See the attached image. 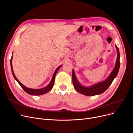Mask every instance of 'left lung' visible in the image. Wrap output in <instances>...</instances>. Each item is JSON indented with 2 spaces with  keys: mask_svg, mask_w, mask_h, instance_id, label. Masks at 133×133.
<instances>
[{
  "mask_svg": "<svg viewBox=\"0 0 133 133\" xmlns=\"http://www.w3.org/2000/svg\"><path fill=\"white\" fill-rule=\"evenodd\" d=\"M116 48L117 51V60L116 62V65H115V68L111 73L110 75L109 76V77L103 82L99 83L98 84H97L94 85V86H91V87H85L82 85H81L76 78V76H75L74 71H72V80H73V84L74 89L76 90L79 92V93L82 94L83 95L86 96H95L97 95H99L104 92L108 88L111 84L112 83L114 79L117 76L118 74L119 68L120 66V62H119V58H120V55H119V51L118 48L117 47L116 45Z\"/></svg>",
  "mask_w": 133,
  "mask_h": 133,
  "instance_id": "left-lung-1",
  "label": "left lung"
}]
</instances>
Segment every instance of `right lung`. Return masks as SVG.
<instances>
[{
	"mask_svg": "<svg viewBox=\"0 0 133 133\" xmlns=\"http://www.w3.org/2000/svg\"><path fill=\"white\" fill-rule=\"evenodd\" d=\"M12 56H11V71H12V73L13 74V76L15 78V79L17 80V82L18 83V84L20 85V86L22 88V89H23L25 92H26V93H28V94H29L30 95H35V96H38V95H42L43 94H45L46 93H47L49 91H50L51 89H52L53 87V85L54 84V80H55V77L56 76V74L57 72V71L59 70V69L61 67V66H60L59 67H57L56 68V70H55L54 74H53V76L52 78V79H51L50 83H49V84L48 85H47L46 87L43 88V89H29V88H28L26 87H25V86H24L17 79V78L16 77L14 73V71H13V69H12Z\"/></svg>",
	"mask_w": 133,
	"mask_h": 133,
	"instance_id": "add662e5",
	"label": "right lung"
}]
</instances>
